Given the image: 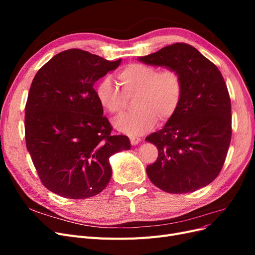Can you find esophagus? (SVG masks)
Wrapping results in <instances>:
<instances>
[{"label":"esophagus","instance_id":"1","mask_svg":"<svg viewBox=\"0 0 255 255\" xmlns=\"http://www.w3.org/2000/svg\"><path fill=\"white\" fill-rule=\"evenodd\" d=\"M129 141H130V143H132L133 145H136V144H138V143L141 141V139H140L139 137L132 136V137H129Z\"/></svg>","mask_w":255,"mask_h":255}]
</instances>
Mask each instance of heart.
I'll use <instances>...</instances> for the list:
<instances>
[{
	"label": "heart",
	"instance_id": "heart-1",
	"mask_svg": "<svg viewBox=\"0 0 255 255\" xmlns=\"http://www.w3.org/2000/svg\"><path fill=\"white\" fill-rule=\"evenodd\" d=\"M122 91L111 78L100 81L96 97L103 109L111 115H119L127 107V98L135 96L134 113L115 120L120 132L137 136L150 130L156 120L165 123L172 118L183 97V81L175 69L158 68L146 64H129L117 74Z\"/></svg>",
	"mask_w": 255,
	"mask_h": 255
}]
</instances>
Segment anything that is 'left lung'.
<instances>
[{
    "label": "left lung",
    "mask_w": 255,
    "mask_h": 255,
    "mask_svg": "<svg viewBox=\"0 0 255 255\" xmlns=\"http://www.w3.org/2000/svg\"><path fill=\"white\" fill-rule=\"evenodd\" d=\"M181 74L183 97L164 128L145 140L158 156L146 167L150 181L169 194H187L212 183L225 164L232 136L231 100L221 72L196 48L174 43L138 58Z\"/></svg>",
    "instance_id": "left-lung-1"
}]
</instances>
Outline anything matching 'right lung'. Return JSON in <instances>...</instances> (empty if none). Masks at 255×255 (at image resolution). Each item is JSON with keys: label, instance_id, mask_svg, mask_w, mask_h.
I'll return each instance as SVG.
<instances>
[{"label": "right lung", "instance_id": "obj_1", "mask_svg": "<svg viewBox=\"0 0 255 255\" xmlns=\"http://www.w3.org/2000/svg\"><path fill=\"white\" fill-rule=\"evenodd\" d=\"M120 63L70 49L36 73L25 105V141L40 181L54 194H100L112 177L110 157L129 150L127 136L112 134L94 88Z\"/></svg>", "mask_w": 255, "mask_h": 255}]
</instances>
